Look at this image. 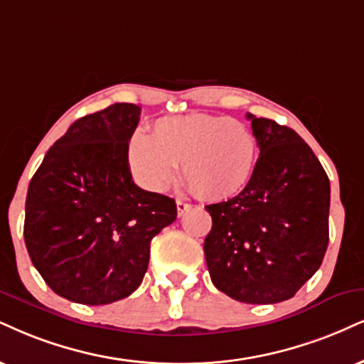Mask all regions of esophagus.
Returning <instances> with one entry per match:
<instances>
[{
  "mask_svg": "<svg viewBox=\"0 0 364 364\" xmlns=\"http://www.w3.org/2000/svg\"><path fill=\"white\" fill-rule=\"evenodd\" d=\"M175 204H177V214H178V216H182V214L187 213V210H189V208H191V204L183 203L182 199L175 200Z\"/></svg>",
  "mask_w": 364,
  "mask_h": 364,
  "instance_id": "esophagus-1",
  "label": "esophagus"
}]
</instances>
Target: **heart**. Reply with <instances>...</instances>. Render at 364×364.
Here are the masks:
<instances>
[{"label": "heart", "instance_id": "heart-1", "mask_svg": "<svg viewBox=\"0 0 364 364\" xmlns=\"http://www.w3.org/2000/svg\"><path fill=\"white\" fill-rule=\"evenodd\" d=\"M258 143L243 121L228 116L186 114L155 121L151 134L136 132L128 143V165L141 187L164 192L177 177L209 200L228 199L246 187L257 164Z\"/></svg>", "mask_w": 364, "mask_h": 364}]
</instances>
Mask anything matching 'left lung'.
<instances>
[{
  "label": "left lung",
  "instance_id": "left-lung-1",
  "mask_svg": "<svg viewBox=\"0 0 364 364\" xmlns=\"http://www.w3.org/2000/svg\"><path fill=\"white\" fill-rule=\"evenodd\" d=\"M259 156L236 197L205 205L204 240L218 290L245 304L289 300L319 270L329 243L331 183L294 129L246 114Z\"/></svg>",
  "mask_w": 364,
  "mask_h": 364
}]
</instances>
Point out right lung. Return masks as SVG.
<instances>
[{
    "instance_id": "1",
    "label": "right lung",
    "mask_w": 364,
    "mask_h": 364,
    "mask_svg": "<svg viewBox=\"0 0 364 364\" xmlns=\"http://www.w3.org/2000/svg\"><path fill=\"white\" fill-rule=\"evenodd\" d=\"M140 107L116 102L79 118L31 177L23 236L57 295L106 306L141 284L154 236L177 218L172 197L133 182L128 143Z\"/></svg>"
}]
</instances>
